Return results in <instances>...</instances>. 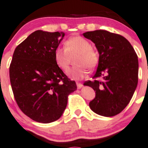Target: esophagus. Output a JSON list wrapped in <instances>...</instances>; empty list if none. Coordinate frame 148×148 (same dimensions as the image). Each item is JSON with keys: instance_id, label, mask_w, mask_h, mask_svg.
I'll return each mask as SVG.
<instances>
[{"instance_id": "34e87169", "label": "esophagus", "mask_w": 148, "mask_h": 148, "mask_svg": "<svg viewBox=\"0 0 148 148\" xmlns=\"http://www.w3.org/2000/svg\"><path fill=\"white\" fill-rule=\"evenodd\" d=\"M76 84H77V89H81V88H82V86H83L82 83H79V82H77V83H76Z\"/></svg>"}]
</instances>
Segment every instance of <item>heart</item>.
<instances>
[{"mask_svg":"<svg viewBox=\"0 0 148 148\" xmlns=\"http://www.w3.org/2000/svg\"><path fill=\"white\" fill-rule=\"evenodd\" d=\"M65 49L56 47L54 52V59L56 66L61 71H67L71 56L77 55L75 64L77 66L69 70L67 74L74 79H82L88 74V69L92 70L99 64L98 52L92 48V44L86 38L75 36L69 38L64 44Z\"/></svg>","mask_w":148,"mask_h":148,"instance_id":"heart-1","label":"heart"}]
</instances>
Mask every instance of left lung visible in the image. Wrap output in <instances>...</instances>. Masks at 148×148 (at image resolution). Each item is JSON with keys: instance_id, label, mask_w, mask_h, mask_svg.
<instances>
[{"instance_id": "1", "label": "left lung", "mask_w": 148, "mask_h": 148, "mask_svg": "<svg viewBox=\"0 0 148 148\" xmlns=\"http://www.w3.org/2000/svg\"><path fill=\"white\" fill-rule=\"evenodd\" d=\"M84 38L95 44L99 54L96 72L93 78L101 81H87L95 92L89 102L91 110L104 117L120 113L130 102L137 87L138 59L130 42L120 35L104 30L87 31Z\"/></svg>"}]
</instances>
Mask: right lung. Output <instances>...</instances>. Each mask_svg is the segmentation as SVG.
I'll list each match as a JSON object with an SVG mask.
<instances>
[{
    "mask_svg": "<svg viewBox=\"0 0 148 148\" xmlns=\"http://www.w3.org/2000/svg\"><path fill=\"white\" fill-rule=\"evenodd\" d=\"M64 33L34 31L14 50L10 78L16 103L28 117L40 123H50L61 117L68 96L77 89L56 66L54 49Z\"/></svg>",
    "mask_w": 148,
    "mask_h": 148,
    "instance_id": "add662e5",
    "label": "right lung"
}]
</instances>
